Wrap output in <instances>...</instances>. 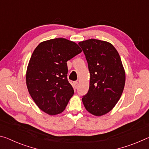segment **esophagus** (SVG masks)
<instances>
[{"mask_svg": "<svg viewBox=\"0 0 149 149\" xmlns=\"http://www.w3.org/2000/svg\"><path fill=\"white\" fill-rule=\"evenodd\" d=\"M72 85H73V87H74V88H75V89H77L78 87V82L77 81L73 82Z\"/></svg>", "mask_w": 149, "mask_h": 149, "instance_id": "34e87169", "label": "esophagus"}]
</instances>
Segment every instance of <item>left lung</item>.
Segmentation results:
<instances>
[{"label":"left lung","mask_w":149,"mask_h":149,"mask_svg":"<svg viewBox=\"0 0 149 149\" xmlns=\"http://www.w3.org/2000/svg\"><path fill=\"white\" fill-rule=\"evenodd\" d=\"M90 73L89 89L82 98L91 114L100 116L113 109L120 100L125 82V72L117 50L107 41H81Z\"/></svg>","instance_id":"1"}]
</instances>
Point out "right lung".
<instances>
[{"label": "right lung", "mask_w": 149, "mask_h": 149, "mask_svg": "<svg viewBox=\"0 0 149 149\" xmlns=\"http://www.w3.org/2000/svg\"><path fill=\"white\" fill-rule=\"evenodd\" d=\"M75 42L64 38L39 43L29 60L26 85L36 105L50 116L65 110L74 91L67 79V61L81 52Z\"/></svg>", "instance_id": "1"}]
</instances>
